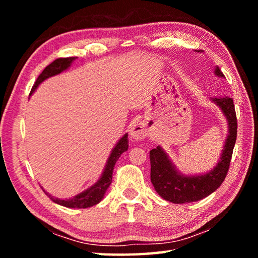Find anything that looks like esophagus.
Segmentation results:
<instances>
[{"label": "esophagus", "instance_id": "esophagus-1", "mask_svg": "<svg viewBox=\"0 0 258 258\" xmlns=\"http://www.w3.org/2000/svg\"><path fill=\"white\" fill-rule=\"evenodd\" d=\"M131 135H132V138L136 141H141L145 139L147 135H149V132H147V130L145 128V126L142 124V123H136L133 125L132 130H131Z\"/></svg>", "mask_w": 258, "mask_h": 258}]
</instances>
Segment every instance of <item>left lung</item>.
I'll return each mask as SVG.
<instances>
[{
    "mask_svg": "<svg viewBox=\"0 0 258 258\" xmlns=\"http://www.w3.org/2000/svg\"><path fill=\"white\" fill-rule=\"evenodd\" d=\"M215 74L224 78V74L218 67L215 69ZM212 101L221 107L227 118L228 136L221 160L210 173L197 176H184L177 172L161 146H157L150 152L151 182L158 195L174 204H183L205 199L220 187L227 175L237 136L236 112L233 98L225 96L213 98Z\"/></svg>",
    "mask_w": 258,
    "mask_h": 258,
    "instance_id": "8db88e82",
    "label": "left lung"
}]
</instances>
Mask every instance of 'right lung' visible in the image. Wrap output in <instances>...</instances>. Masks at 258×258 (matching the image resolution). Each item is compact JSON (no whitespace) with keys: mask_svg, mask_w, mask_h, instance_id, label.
Segmentation results:
<instances>
[{"mask_svg":"<svg viewBox=\"0 0 258 258\" xmlns=\"http://www.w3.org/2000/svg\"><path fill=\"white\" fill-rule=\"evenodd\" d=\"M75 58L76 57H59V58H56L55 61H53L50 65H47V67L43 70V72L38 75L37 80L35 81V83L31 90V94L36 90V87L40 85L43 81L51 78V76L59 74L65 70H68ZM127 149H128L127 134H125L123 138L118 141L116 146L113 149L111 155L108 157L106 166L104 168V172L102 174L101 178L98 179L94 185L91 186L89 189L82 191L81 194L76 195L70 200H58L48 193H46L45 190L44 193L50 197L54 203H56V204H59L65 207H70V208H87V207L98 204L104 197V194H105L108 186L112 183V175H113L115 163H116L119 156L122 155V153L127 151Z\"/></svg>","mask_w":258,"mask_h":258,"instance_id":"1","label":"right lung"}]
</instances>
